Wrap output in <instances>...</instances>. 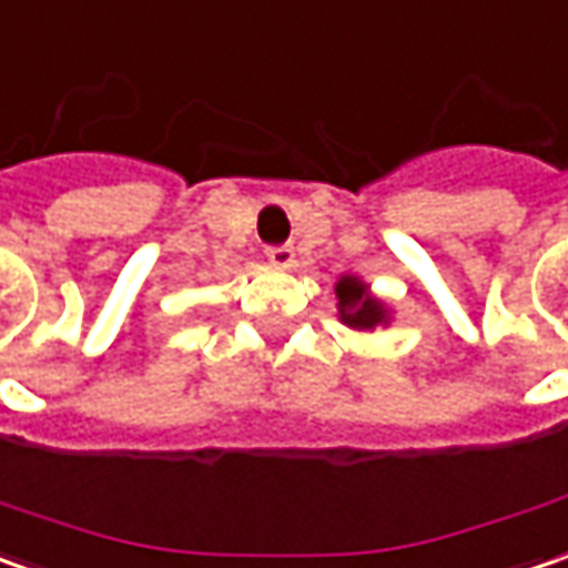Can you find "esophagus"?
Wrapping results in <instances>:
<instances>
[{"instance_id":"esophagus-1","label":"esophagus","mask_w":568,"mask_h":568,"mask_svg":"<svg viewBox=\"0 0 568 568\" xmlns=\"http://www.w3.org/2000/svg\"><path fill=\"white\" fill-rule=\"evenodd\" d=\"M268 262L275 265V268H293V246H272L268 250Z\"/></svg>"}]
</instances>
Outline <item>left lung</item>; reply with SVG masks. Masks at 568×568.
<instances>
[{"label":"left lung","mask_w":568,"mask_h":568,"mask_svg":"<svg viewBox=\"0 0 568 568\" xmlns=\"http://www.w3.org/2000/svg\"><path fill=\"white\" fill-rule=\"evenodd\" d=\"M334 300H337V318L349 331H375L387 328L394 310L375 296L372 287L359 275H341L334 284Z\"/></svg>","instance_id":"1"}]
</instances>
